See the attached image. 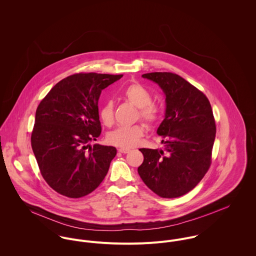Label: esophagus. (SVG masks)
Here are the masks:
<instances>
[{"label":"esophagus","mask_w":256,"mask_h":256,"mask_svg":"<svg viewBox=\"0 0 256 256\" xmlns=\"http://www.w3.org/2000/svg\"><path fill=\"white\" fill-rule=\"evenodd\" d=\"M118 150H119V152H122V154H127L130 152L129 148H118Z\"/></svg>","instance_id":"esophagus-1"}]
</instances>
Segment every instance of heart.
Masks as SVG:
<instances>
[{
  "label": "heart",
  "mask_w": 256,
  "mask_h": 256,
  "mask_svg": "<svg viewBox=\"0 0 256 256\" xmlns=\"http://www.w3.org/2000/svg\"><path fill=\"white\" fill-rule=\"evenodd\" d=\"M123 96L134 106L139 108V115L146 124H154L160 117V108L152 102V96L146 88L139 84H131L123 90ZM100 117L104 125L110 126L114 120V106L111 100H106L100 110ZM145 133L142 124L119 127L108 135L111 145L124 148L137 146Z\"/></svg>",
  "instance_id": "b5f03b06"
}]
</instances>
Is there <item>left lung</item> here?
<instances>
[{
    "instance_id": "left-lung-1",
    "label": "left lung",
    "mask_w": 256,
    "mask_h": 256,
    "mask_svg": "<svg viewBox=\"0 0 256 256\" xmlns=\"http://www.w3.org/2000/svg\"><path fill=\"white\" fill-rule=\"evenodd\" d=\"M166 96L164 119L156 134L164 150L140 148L144 162L138 174L162 198H176L192 190L211 166L216 124L206 96L180 76L168 72L142 74Z\"/></svg>"
}]
</instances>
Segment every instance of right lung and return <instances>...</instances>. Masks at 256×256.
Here are the masks:
<instances>
[{"instance_id":"right-lung-1","label":"right lung","mask_w":256,"mask_h":256,"mask_svg":"<svg viewBox=\"0 0 256 256\" xmlns=\"http://www.w3.org/2000/svg\"><path fill=\"white\" fill-rule=\"evenodd\" d=\"M122 76L74 74L56 84L39 104L32 146L43 178L56 192L80 198L104 180L117 150L90 143L102 133V90Z\"/></svg>"}]
</instances>
